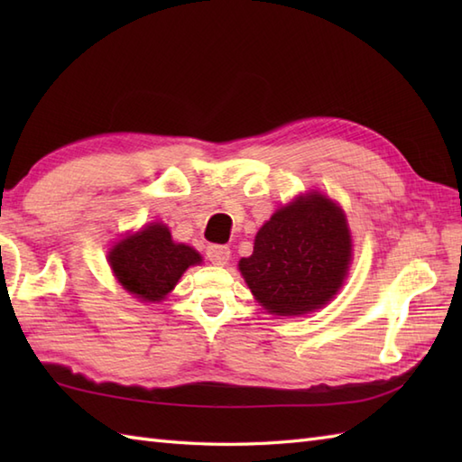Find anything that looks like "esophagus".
I'll use <instances>...</instances> for the list:
<instances>
[{"label": "esophagus", "mask_w": 462, "mask_h": 462, "mask_svg": "<svg viewBox=\"0 0 462 462\" xmlns=\"http://www.w3.org/2000/svg\"><path fill=\"white\" fill-rule=\"evenodd\" d=\"M206 258L216 263V266H224V263H228L230 260V248L222 246V244H210V246L206 248Z\"/></svg>", "instance_id": "34e87169"}]
</instances>
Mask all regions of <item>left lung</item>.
Returning <instances> with one entry per match:
<instances>
[{
	"instance_id": "8db88e82",
	"label": "left lung",
	"mask_w": 462,
	"mask_h": 462,
	"mask_svg": "<svg viewBox=\"0 0 462 462\" xmlns=\"http://www.w3.org/2000/svg\"><path fill=\"white\" fill-rule=\"evenodd\" d=\"M351 260L346 216L323 194L300 196L262 226L240 272L276 316H300L336 296Z\"/></svg>"
}]
</instances>
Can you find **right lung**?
I'll use <instances>...</instances> for the list:
<instances>
[{"instance_id":"right-lung-1","label":"right lung","mask_w":462,"mask_h":462,"mask_svg":"<svg viewBox=\"0 0 462 462\" xmlns=\"http://www.w3.org/2000/svg\"><path fill=\"white\" fill-rule=\"evenodd\" d=\"M109 262L121 286L143 301L164 300L189 266L200 263V254L174 244L162 224L146 226L126 236L109 252Z\"/></svg>"}]
</instances>
